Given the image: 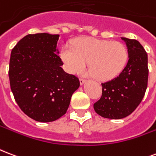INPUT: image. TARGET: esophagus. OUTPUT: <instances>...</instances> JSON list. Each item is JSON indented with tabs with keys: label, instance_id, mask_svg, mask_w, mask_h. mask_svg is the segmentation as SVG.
<instances>
[{
	"label": "esophagus",
	"instance_id": "34e87169",
	"mask_svg": "<svg viewBox=\"0 0 156 156\" xmlns=\"http://www.w3.org/2000/svg\"><path fill=\"white\" fill-rule=\"evenodd\" d=\"M79 81H80V84L81 85H83V83H86V79H85V78H81L80 79H79Z\"/></svg>",
	"mask_w": 156,
	"mask_h": 156
}]
</instances>
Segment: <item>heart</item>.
<instances>
[{
	"mask_svg": "<svg viewBox=\"0 0 156 156\" xmlns=\"http://www.w3.org/2000/svg\"><path fill=\"white\" fill-rule=\"evenodd\" d=\"M60 56L69 73L81 74L88 64L91 75L105 81L121 73L128 61V52L127 47L119 41L81 37L74 41L73 48L64 46Z\"/></svg>",
	"mask_w": 156,
	"mask_h": 156,
	"instance_id": "obj_1",
	"label": "heart"
}]
</instances>
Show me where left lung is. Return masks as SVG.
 Returning a JSON list of instances; mask_svg holds the SVG:
<instances>
[{
	"mask_svg": "<svg viewBox=\"0 0 156 156\" xmlns=\"http://www.w3.org/2000/svg\"><path fill=\"white\" fill-rule=\"evenodd\" d=\"M128 46V60L119 75L102 83V95L94 103L101 117L119 119L131 115L141 102L148 83L147 51L135 39L122 37Z\"/></svg>",
	"mask_w": 156,
	"mask_h": 156,
	"instance_id": "1",
	"label": "left lung"
}]
</instances>
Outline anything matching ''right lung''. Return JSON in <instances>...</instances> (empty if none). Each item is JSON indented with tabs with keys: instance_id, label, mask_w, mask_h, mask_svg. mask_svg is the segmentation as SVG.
Instances as JSON below:
<instances>
[{
	"instance_id": "add662e5",
	"label": "right lung",
	"mask_w": 156,
	"mask_h": 156,
	"mask_svg": "<svg viewBox=\"0 0 156 156\" xmlns=\"http://www.w3.org/2000/svg\"><path fill=\"white\" fill-rule=\"evenodd\" d=\"M59 36L28 34L12 49L9 78L15 101L28 117L52 122L67 111L70 99L79 87L78 77L64 71L58 55Z\"/></svg>"
}]
</instances>
